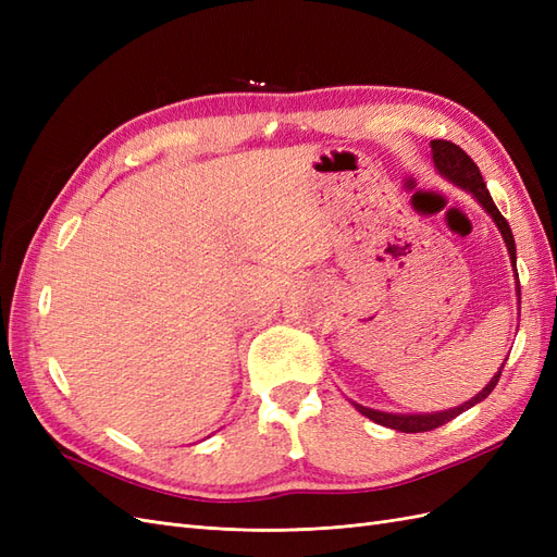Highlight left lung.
<instances>
[{
	"mask_svg": "<svg viewBox=\"0 0 557 557\" xmlns=\"http://www.w3.org/2000/svg\"><path fill=\"white\" fill-rule=\"evenodd\" d=\"M430 146H432V160H434L436 172H440L442 176H446L450 183L460 185L462 190L474 195L479 205H481L487 213H491L495 225L499 227L502 239H504V244H507V248H509L511 264H513V274H516V293H518V297H520L513 234H511V227H509V223H507V218H504V215L499 213V209L495 207V201H493L491 193H487L476 162L471 160L460 146H455V144H450V141L434 139V141H430ZM502 369H504V362H502V367H499V372L491 379V383H487L476 397H471L469 401L460 404V407H455V409L434 411V413H385V411H376V409H367V407H362V404H356V401H352V407H356L362 416H367L369 420H374V423H379V425H383V428H391V430H397V432H430V430H434V428L446 425L448 420H453L455 416H460L462 411L471 409V407H474V404L483 401L487 395H491V393L495 391V385H497L499 376H502Z\"/></svg>",
	"mask_w": 557,
	"mask_h": 557,
	"instance_id": "1",
	"label": "left lung"
}]
</instances>
